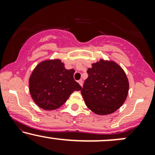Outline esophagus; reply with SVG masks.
<instances>
[{
  "label": "esophagus",
  "mask_w": 155,
  "mask_h": 155,
  "mask_svg": "<svg viewBox=\"0 0 155 155\" xmlns=\"http://www.w3.org/2000/svg\"><path fill=\"white\" fill-rule=\"evenodd\" d=\"M78 82H79V84L80 85H81V87L83 86V81L81 79H80V80H79V81H78Z\"/></svg>",
  "instance_id": "esophagus-1"
}]
</instances>
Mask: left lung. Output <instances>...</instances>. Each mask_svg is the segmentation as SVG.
<instances>
[{"label": "left lung", "instance_id": "left-lung-1", "mask_svg": "<svg viewBox=\"0 0 155 155\" xmlns=\"http://www.w3.org/2000/svg\"><path fill=\"white\" fill-rule=\"evenodd\" d=\"M81 93L86 106L98 115L116 111L127 98L129 82L123 69L113 61L93 63Z\"/></svg>", "mask_w": 155, "mask_h": 155}]
</instances>
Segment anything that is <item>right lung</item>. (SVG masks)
Here are the masks:
<instances>
[{
  "label": "right lung",
  "mask_w": 155,
  "mask_h": 155,
  "mask_svg": "<svg viewBox=\"0 0 155 155\" xmlns=\"http://www.w3.org/2000/svg\"><path fill=\"white\" fill-rule=\"evenodd\" d=\"M74 69L67 70L60 60L41 62L35 68L29 79L33 100L45 110L60 108L74 91L82 87L74 79Z\"/></svg>",
  "instance_id": "right-lung-1"
}]
</instances>
